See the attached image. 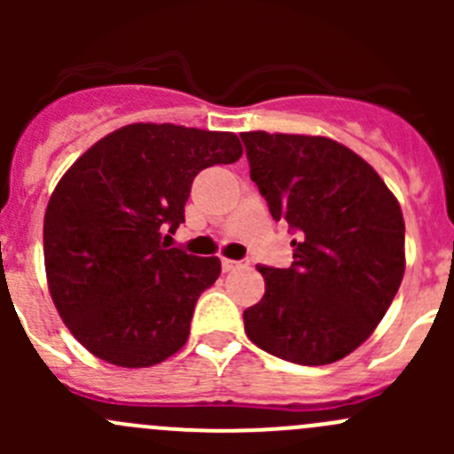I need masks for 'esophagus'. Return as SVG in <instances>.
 Instances as JSON below:
<instances>
[{"label":"esophagus","instance_id":"obj_1","mask_svg":"<svg viewBox=\"0 0 454 454\" xmlns=\"http://www.w3.org/2000/svg\"><path fill=\"white\" fill-rule=\"evenodd\" d=\"M248 263V261H237V259H226V256H223L222 259V268H223V272H232V270H237V268H244V265Z\"/></svg>","mask_w":454,"mask_h":454}]
</instances>
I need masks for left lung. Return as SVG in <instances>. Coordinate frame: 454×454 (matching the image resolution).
Segmentation results:
<instances>
[{
  "label": "left lung",
  "mask_w": 454,
  "mask_h": 454,
  "mask_svg": "<svg viewBox=\"0 0 454 454\" xmlns=\"http://www.w3.org/2000/svg\"><path fill=\"white\" fill-rule=\"evenodd\" d=\"M250 177L294 235L290 268L256 265L244 312L256 347L294 364L336 363L373 333L404 277V217L360 155L320 136L241 134Z\"/></svg>",
  "instance_id": "left-lung-1"
}]
</instances>
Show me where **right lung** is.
I'll list each match as a JSON object with an SVG mask.
<instances>
[{"label":"right lung","mask_w":454,"mask_h":454,"mask_svg":"<svg viewBox=\"0 0 454 454\" xmlns=\"http://www.w3.org/2000/svg\"><path fill=\"white\" fill-rule=\"evenodd\" d=\"M235 134L136 122L105 136L48 201L50 294L72 336L118 367H151L184 347L195 303L217 281V256L167 244L184 223L195 176L232 164Z\"/></svg>","instance_id":"1"}]
</instances>
